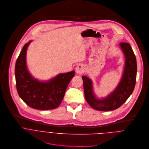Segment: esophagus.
I'll return each instance as SVG.
<instances>
[{
    "label": "esophagus",
    "mask_w": 149,
    "mask_h": 149,
    "mask_svg": "<svg viewBox=\"0 0 149 149\" xmlns=\"http://www.w3.org/2000/svg\"><path fill=\"white\" fill-rule=\"evenodd\" d=\"M76 72L77 74H82L84 72V67L82 65H79L76 68Z\"/></svg>",
    "instance_id": "34e87169"
}]
</instances>
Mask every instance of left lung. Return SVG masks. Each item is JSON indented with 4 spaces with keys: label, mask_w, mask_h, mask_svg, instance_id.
Masks as SVG:
<instances>
[{
    "label": "left lung",
    "mask_w": 149,
    "mask_h": 149,
    "mask_svg": "<svg viewBox=\"0 0 149 149\" xmlns=\"http://www.w3.org/2000/svg\"><path fill=\"white\" fill-rule=\"evenodd\" d=\"M120 46L125 57L124 73L117 87L107 97L103 99L96 98L93 90L92 81L87 76H82L85 98L90 106L95 110L106 111L118 109L134 90L137 72L136 56L129 43L121 42Z\"/></svg>",
    "instance_id": "left-lung-1"
}]
</instances>
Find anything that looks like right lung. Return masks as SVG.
I'll return each instance as SVG.
<instances>
[{"label": "right lung", "mask_w": 149, "mask_h": 149, "mask_svg": "<svg viewBox=\"0 0 149 149\" xmlns=\"http://www.w3.org/2000/svg\"><path fill=\"white\" fill-rule=\"evenodd\" d=\"M25 44L15 63L16 87L20 98L29 106L39 110L54 109L64 97L74 71L61 73L47 82H40L29 74L26 65V53L31 43Z\"/></svg>", "instance_id": "obj_1"}]
</instances>
